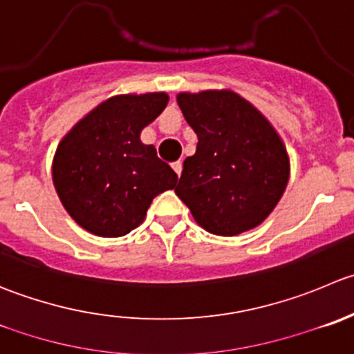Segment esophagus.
<instances>
[{"label": "esophagus", "instance_id": "obj_1", "mask_svg": "<svg viewBox=\"0 0 354 354\" xmlns=\"http://www.w3.org/2000/svg\"><path fill=\"white\" fill-rule=\"evenodd\" d=\"M171 166H173L174 173H176L178 176H180V174H181V169H183V162H181V160H176V162H173V164H171Z\"/></svg>", "mask_w": 354, "mask_h": 354}]
</instances>
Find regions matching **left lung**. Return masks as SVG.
Masks as SVG:
<instances>
[{"label":"left lung","mask_w":354,"mask_h":354,"mask_svg":"<svg viewBox=\"0 0 354 354\" xmlns=\"http://www.w3.org/2000/svg\"><path fill=\"white\" fill-rule=\"evenodd\" d=\"M178 105L197 133L183 162L178 197L209 233L233 236L261 225L289 181V157L264 115L228 90L180 93Z\"/></svg>","instance_id":"obj_1"}]
</instances>
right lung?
<instances>
[{"label":"right lung","instance_id":"1","mask_svg":"<svg viewBox=\"0 0 354 354\" xmlns=\"http://www.w3.org/2000/svg\"><path fill=\"white\" fill-rule=\"evenodd\" d=\"M166 93L119 95L98 105L62 140L53 183L79 226L100 236H122L143 221L153 198L178 176L143 145L140 133L167 105Z\"/></svg>","mask_w":354,"mask_h":354}]
</instances>
